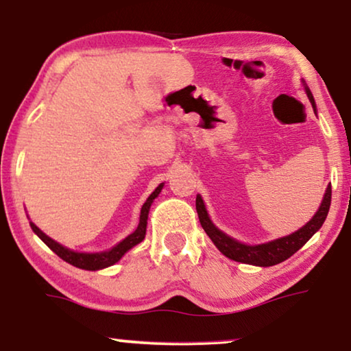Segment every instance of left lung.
I'll list each match as a JSON object with an SVG mask.
<instances>
[{"mask_svg": "<svg viewBox=\"0 0 351 351\" xmlns=\"http://www.w3.org/2000/svg\"><path fill=\"white\" fill-rule=\"evenodd\" d=\"M306 95H308L310 102L315 108L313 95H311L308 88H306ZM330 198H332V189H330L329 184L318 213L313 215V219H311L308 223L304 225L300 230H297L295 233L289 234V237L275 239V241L265 244H258V246H247V244L234 241L233 238L227 237V234L220 232L219 228H215L214 223L210 222V219L208 217V213H206L204 203L203 199H201V196H196V210H198L201 227L204 228V232L208 233V237L213 239V243L217 246V249L223 254V256H227L234 262L249 263V265L271 267L286 261V258H289L292 254L299 251V249L318 232L321 225L324 223L326 217H328Z\"/></svg>", "mask_w": 351, "mask_h": 351, "instance_id": "1", "label": "left lung"}]
</instances>
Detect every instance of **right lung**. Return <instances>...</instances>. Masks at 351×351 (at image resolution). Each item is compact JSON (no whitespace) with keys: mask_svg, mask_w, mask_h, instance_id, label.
I'll use <instances>...</instances> for the list:
<instances>
[{"mask_svg":"<svg viewBox=\"0 0 351 351\" xmlns=\"http://www.w3.org/2000/svg\"><path fill=\"white\" fill-rule=\"evenodd\" d=\"M162 189V184L156 186V190L153 191V193L148 196V199L145 201V204L142 206V210H141V222H138V227L134 233L129 234L126 239H123L121 243L117 244L112 251L108 252H99V254H84V252H75V251H70V249H66L64 246H60L59 243H56L54 239H51L49 237H46L45 233L41 232L40 228L36 227L35 223L30 222V227L33 232H35L38 237H40L43 241L47 247L51 249L52 252H56L57 256H59L62 261L69 262L70 265L73 267H78V268H83V270H100V268H105V267H110L113 265V263H117L119 258H121L124 254H126L129 249L136 246L141 241H143V238H145V232H147V219H148V210H150V206L153 203V199L156 198L158 195H160V191Z\"/></svg>","mask_w":351,"mask_h":351,"instance_id":"1","label":"right lung"}]
</instances>
